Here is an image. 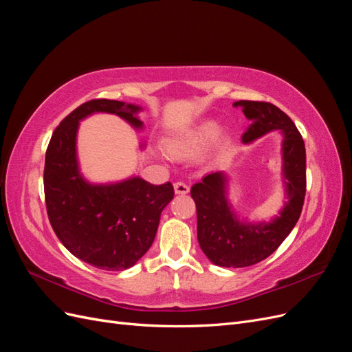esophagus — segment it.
Instances as JSON below:
<instances>
[{"instance_id":"esophagus-1","label":"esophagus","mask_w":352,"mask_h":352,"mask_svg":"<svg viewBox=\"0 0 352 352\" xmlns=\"http://www.w3.org/2000/svg\"><path fill=\"white\" fill-rule=\"evenodd\" d=\"M175 192L179 195H185L189 192V186L185 182H176L175 184Z\"/></svg>"}]
</instances>
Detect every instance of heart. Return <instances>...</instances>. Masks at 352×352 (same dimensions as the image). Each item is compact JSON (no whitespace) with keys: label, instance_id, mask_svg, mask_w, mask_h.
<instances>
[{"label":"heart","instance_id":"b5f03b06","mask_svg":"<svg viewBox=\"0 0 352 352\" xmlns=\"http://www.w3.org/2000/svg\"><path fill=\"white\" fill-rule=\"evenodd\" d=\"M217 123L202 122L164 141V150L175 158H192L201 154L217 135Z\"/></svg>","mask_w":352,"mask_h":352}]
</instances>
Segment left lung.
<instances>
[{
  "label": "left lung",
  "mask_w": 352,
  "mask_h": 352,
  "mask_svg": "<svg viewBox=\"0 0 352 352\" xmlns=\"http://www.w3.org/2000/svg\"><path fill=\"white\" fill-rule=\"evenodd\" d=\"M251 122L242 135L250 144L279 129L283 135V184L287 201L270 223L239 221L226 198L228 177L210 173L190 188L197 206V235L199 247L211 263L221 267H248L267 258L289 235L301 216L305 197V145L296 126L276 105L264 101H236Z\"/></svg>",
  "instance_id": "obj_1"
}]
</instances>
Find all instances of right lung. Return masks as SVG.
<instances>
[{
    "instance_id": "obj_1",
    "label": "right lung",
    "mask_w": 352,
    "mask_h": 352,
    "mask_svg": "<svg viewBox=\"0 0 352 352\" xmlns=\"http://www.w3.org/2000/svg\"><path fill=\"white\" fill-rule=\"evenodd\" d=\"M140 105L114 100L85 102L56 127L45 154L44 190L48 219L57 238L79 260L119 272L132 267L154 242L163 208L173 199V185H153L141 177L95 185L79 172V122L94 113L117 114L136 129Z\"/></svg>"
}]
</instances>
